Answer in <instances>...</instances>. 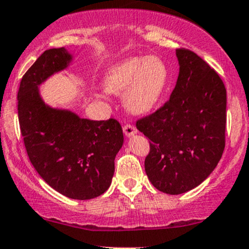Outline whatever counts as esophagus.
<instances>
[{
  "label": "esophagus",
  "mask_w": 249,
  "mask_h": 249,
  "mask_svg": "<svg viewBox=\"0 0 249 249\" xmlns=\"http://www.w3.org/2000/svg\"><path fill=\"white\" fill-rule=\"evenodd\" d=\"M136 133H137V129H136L135 125H133L130 124H127L124 125V134L125 137L133 136L134 134H136Z\"/></svg>",
  "instance_id": "esophagus-1"
}]
</instances>
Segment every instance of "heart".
Returning <instances> with one entry per match:
<instances>
[{"label":"heart","mask_w":249,"mask_h":249,"mask_svg":"<svg viewBox=\"0 0 249 249\" xmlns=\"http://www.w3.org/2000/svg\"><path fill=\"white\" fill-rule=\"evenodd\" d=\"M168 77V67L157 55L133 57L108 70L104 89L110 94L124 93L125 107L135 114H144L160 101Z\"/></svg>","instance_id":"b5f03b06"}]
</instances>
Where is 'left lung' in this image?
<instances>
[{
  "instance_id": "left-lung-1",
  "label": "left lung",
  "mask_w": 249,
  "mask_h": 249,
  "mask_svg": "<svg viewBox=\"0 0 249 249\" xmlns=\"http://www.w3.org/2000/svg\"><path fill=\"white\" fill-rule=\"evenodd\" d=\"M179 74L170 99L136 127L150 140L144 160L151 184L180 195L201 184L225 149L226 89L218 73L199 55L177 49Z\"/></svg>"
}]
</instances>
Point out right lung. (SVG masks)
Here are the masks:
<instances>
[{
  "label": "right lung",
  "instance_id": "obj_1",
  "mask_svg": "<svg viewBox=\"0 0 249 249\" xmlns=\"http://www.w3.org/2000/svg\"><path fill=\"white\" fill-rule=\"evenodd\" d=\"M72 59L65 48L40 54L20 80L17 109L26 153L39 176L59 194L86 200L109 188L124 133L115 119H81L44 102L39 85L67 69Z\"/></svg>",
  "mask_w": 249,
  "mask_h": 249
}]
</instances>
